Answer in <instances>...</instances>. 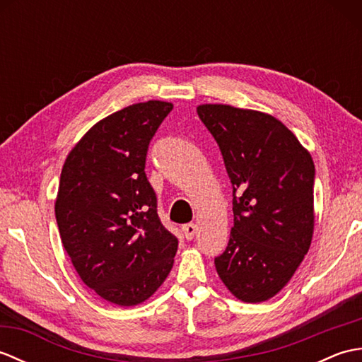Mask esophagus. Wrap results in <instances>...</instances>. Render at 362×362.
Wrapping results in <instances>:
<instances>
[{
  "mask_svg": "<svg viewBox=\"0 0 362 362\" xmlns=\"http://www.w3.org/2000/svg\"><path fill=\"white\" fill-rule=\"evenodd\" d=\"M182 232H183V236H185L188 241H191L197 232V227H196V224H187V226H183Z\"/></svg>",
  "mask_w": 362,
  "mask_h": 362,
  "instance_id": "1",
  "label": "esophagus"
}]
</instances>
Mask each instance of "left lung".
Instances as JSON below:
<instances>
[{
	"label": "left lung",
	"instance_id": "left-lung-1",
	"mask_svg": "<svg viewBox=\"0 0 362 362\" xmlns=\"http://www.w3.org/2000/svg\"><path fill=\"white\" fill-rule=\"evenodd\" d=\"M197 115L216 140L233 185V227L214 266L241 302H266L286 286L310 250L311 153L269 113L202 104Z\"/></svg>",
	"mask_w": 362,
	"mask_h": 362
}]
</instances>
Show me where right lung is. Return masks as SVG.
<instances>
[{"mask_svg": "<svg viewBox=\"0 0 362 362\" xmlns=\"http://www.w3.org/2000/svg\"><path fill=\"white\" fill-rule=\"evenodd\" d=\"M171 110V103H138L98 121L60 174L54 210L64 247L81 280L118 306L148 300L174 264L179 241L161 224L144 173Z\"/></svg>", "mask_w": 362, "mask_h": 362, "instance_id": "obj_1", "label": "right lung"}]
</instances>
